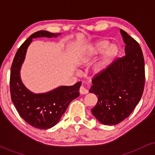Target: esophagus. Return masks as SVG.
<instances>
[{
    "instance_id": "1",
    "label": "esophagus",
    "mask_w": 155,
    "mask_h": 155,
    "mask_svg": "<svg viewBox=\"0 0 155 155\" xmlns=\"http://www.w3.org/2000/svg\"><path fill=\"white\" fill-rule=\"evenodd\" d=\"M79 92H80V94H81V95H84V94L87 93L88 90H87L86 88L84 87L83 86H81V87H80V88H79Z\"/></svg>"
}]
</instances>
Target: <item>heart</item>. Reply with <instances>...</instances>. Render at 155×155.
I'll list each match as a JSON object with an SVG mask.
<instances>
[{
    "mask_svg": "<svg viewBox=\"0 0 155 155\" xmlns=\"http://www.w3.org/2000/svg\"><path fill=\"white\" fill-rule=\"evenodd\" d=\"M109 44L108 40L104 39L97 41L95 45L92 46L89 49L86 54H84L80 58L79 63H83L84 62L88 61L91 58H93L96 54L102 51ZM118 52V48L114 44H111L106 48V50L104 51L101 58L92 65L91 72L93 76H97L101 74L105 69L107 68L111 63V60L116 57Z\"/></svg>",
    "mask_w": 155,
    "mask_h": 155,
    "instance_id": "obj_1",
    "label": "heart"
}]
</instances>
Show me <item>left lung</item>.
Returning a JSON list of instances; mask_svg holds the SVG:
<instances>
[{
	"instance_id": "left-lung-1",
	"label": "left lung",
	"mask_w": 155,
	"mask_h": 155,
	"mask_svg": "<svg viewBox=\"0 0 155 155\" xmlns=\"http://www.w3.org/2000/svg\"><path fill=\"white\" fill-rule=\"evenodd\" d=\"M125 55L114 60L99 75L94 76L90 92L97 97L92 114L101 123L114 125L130 116L143 95L145 66L139 44L120 30Z\"/></svg>"
}]
</instances>
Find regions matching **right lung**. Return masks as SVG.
<instances>
[{
	"instance_id": "right-lung-1",
	"label": "right lung",
	"mask_w": 155,
	"mask_h": 155,
	"mask_svg": "<svg viewBox=\"0 0 155 155\" xmlns=\"http://www.w3.org/2000/svg\"><path fill=\"white\" fill-rule=\"evenodd\" d=\"M60 33L39 31L33 33L16 53L10 74L12 101L19 116L35 128L46 130L54 126L66 111L70 103L79 96L81 81L73 86H61L46 93L35 94L28 90L22 82L20 68L26 51L32 40L38 37H57Z\"/></svg>"
}]
</instances>
